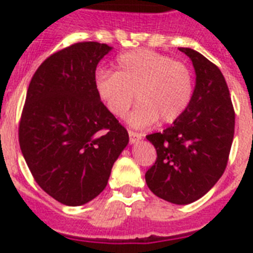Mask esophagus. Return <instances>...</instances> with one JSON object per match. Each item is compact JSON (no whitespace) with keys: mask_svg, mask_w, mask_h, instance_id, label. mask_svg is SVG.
Returning <instances> with one entry per match:
<instances>
[{"mask_svg":"<svg viewBox=\"0 0 253 253\" xmlns=\"http://www.w3.org/2000/svg\"><path fill=\"white\" fill-rule=\"evenodd\" d=\"M128 135H130V143H131V144H134V143L139 142V140L142 139V135L138 134V132H135V131L128 130Z\"/></svg>","mask_w":253,"mask_h":253,"instance_id":"esophagus-1","label":"esophagus"}]
</instances>
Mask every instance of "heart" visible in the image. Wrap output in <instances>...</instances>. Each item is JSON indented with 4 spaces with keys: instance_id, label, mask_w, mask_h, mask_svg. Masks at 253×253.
Listing matches in <instances>:
<instances>
[{
    "instance_id": "1",
    "label": "heart",
    "mask_w": 253,
    "mask_h": 253,
    "mask_svg": "<svg viewBox=\"0 0 253 253\" xmlns=\"http://www.w3.org/2000/svg\"><path fill=\"white\" fill-rule=\"evenodd\" d=\"M97 95L114 117H123L134 103L139 105L128 122L146 127L160 119L173 123L184 114L193 97V75L188 65L164 53L136 49L119 55L115 73L98 71L94 79Z\"/></svg>"
}]
</instances>
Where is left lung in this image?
I'll return each mask as SVG.
<instances>
[{
    "instance_id": "1",
    "label": "left lung",
    "mask_w": 253,
    "mask_h": 253,
    "mask_svg": "<svg viewBox=\"0 0 253 253\" xmlns=\"http://www.w3.org/2000/svg\"><path fill=\"white\" fill-rule=\"evenodd\" d=\"M192 60L196 86L185 113L172 126L147 135L156 162L146 173L155 196L188 205L204 197L223 174L231 150L235 111L220 69L192 48H180Z\"/></svg>"
}]
</instances>
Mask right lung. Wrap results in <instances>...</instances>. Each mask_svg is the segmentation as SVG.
<instances>
[{"label": "right lung", "instance_id": "1", "mask_svg": "<svg viewBox=\"0 0 253 253\" xmlns=\"http://www.w3.org/2000/svg\"><path fill=\"white\" fill-rule=\"evenodd\" d=\"M113 47L81 42L47 57L30 81L19 146L38 185L67 206L106 188L128 132L94 87L95 68Z\"/></svg>", "mask_w": 253, "mask_h": 253}]
</instances>
